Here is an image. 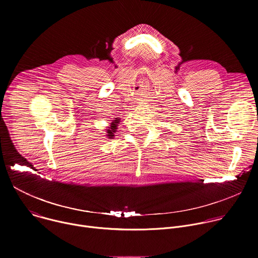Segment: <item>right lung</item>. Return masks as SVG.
<instances>
[{"instance_id":"add662e5","label":"right lung","mask_w":258,"mask_h":258,"mask_svg":"<svg viewBox=\"0 0 258 258\" xmlns=\"http://www.w3.org/2000/svg\"><path fill=\"white\" fill-rule=\"evenodd\" d=\"M119 122H120V118H115L114 121H112L111 123H110V126H108V130H106L107 131V135L106 136L108 138L112 139L114 137V133L116 132L117 124H119Z\"/></svg>"}]
</instances>
